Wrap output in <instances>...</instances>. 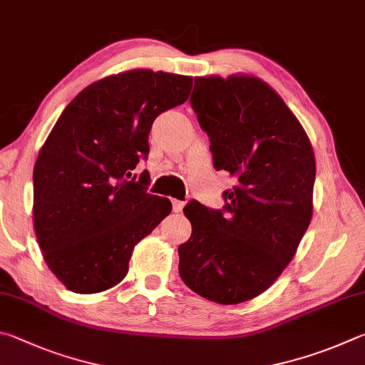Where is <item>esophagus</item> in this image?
Returning <instances> with one entry per match:
<instances>
[{
    "label": "esophagus",
    "instance_id": "esophagus-1",
    "mask_svg": "<svg viewBox=\"0 0 365 365\" xmlns=\"http://www.w3.org/2000/svg\"><path fill=\"white\" fill-rule=\"evenodd\" d=\"M171 203H173V212H175V213H181L182 212L184 202H181V200H171Z\"/></svg>",
    "mask_w": 365,
    "mask_h": 365
}]
</instances>
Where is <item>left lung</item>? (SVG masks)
<instances>
[{
    "instance_id": "obj_1",
    "label": "left lung",
    "mask_w": 365,
    "mask_h": 365,
    "mask_svg": "<svg viewBox=\"0 0 365 365\" xmlns=\"http://www.w3.org/2000/svg\"><path fill=\"white\" fill-rule=\"evenodd\" d=\"M189 102L215 170L235 186L221 210L184 207L192 234L178 247L179 276L210 302L244 303L269 289L309 226L314 153L282 98L255 76L194 78Z\"/></svg>"
}]
</instances>
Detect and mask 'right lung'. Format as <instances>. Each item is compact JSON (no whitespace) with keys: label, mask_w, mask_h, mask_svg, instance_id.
I'll use <instances>...</instances> for the list:
<instances>
[{"label":"right lung","mask_w":365,"mask_h":365,"mask_svg":"<svg viewBox=\"0 0 365 365\" xmlns=\"http://www.w3.org/2000/svg\"><path fill=\"white\" fill-rule=\"evenodd\" d=\"M190 76L130 70L93 83L63 108L34 168V225L43 258L75 293L123 280L133 248L171 212L134 168L160 113L187 101Z\"/></svg>","instance_id":"1"}]
</instances>
